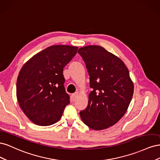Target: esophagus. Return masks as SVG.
Returning a JSON list of instances; mask_svg holds the SVG:
<instances>
[{
  "instance_id": "34e87169",
  "label": "esophagus",
  "mask_w": 160,
  "mask_h": 160,
  "mask_svg": "<svg viewBox=\"0 0 160 160\" xmlns=\"http://www.w3.org/2000/svg\"><path fill=\"white\" fill-rule=\"evenodd\" d=\"M78 95H79V93H78V92H76L75 93L72 94V99H73V100H75V99L77 98V97L78 96Z\"/></svg>"
}]
</instances>
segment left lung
<instances>
[{
	"label": "left lung",
	"instance_id": "8db88e82",
	"mask_svg": "<svg viewBox=\"0 0 160 160\" xmlns=\"http://www.w3.org/2000/svg\"><path fill=\"white\" fill-rule=\"evenodd\" d=\"M90 76L88 105L80 112L83 122L94 130L107 129L122 118L132 101L134 86L129 70L117 56L98 45L81 47Z\"/></svg>",
	"mask_w": 160,
	"mask_h": 160
}]
</instances>
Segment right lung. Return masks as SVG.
I'll return each instance as SVG.
<instances>
[{
	"mask_svg": "<svg viewBox=\"0 0 160 160\" xmlns=\"http://www.w3.org/2000/svg\"><path fill=\"white\" fill-rule=\"evenodd\" d=\"M77 50L78 47L75 46H50L22 66L17 81V98L24 113L32 123L47 126L62 117L70 103L62 71Z\"/></svg>",
	"mask_w": 160,
	"mask_h": 160,
	"instance_id": "1",
	"label": "right lung"
}]
</instances>
